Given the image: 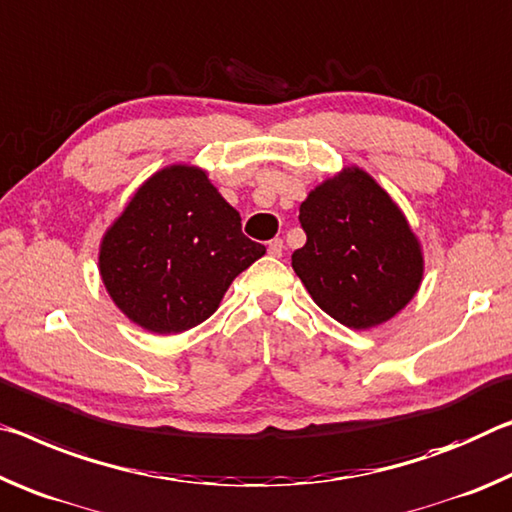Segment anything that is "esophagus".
Instances as JSON below:
<instances>
[{
  "mask_svg": "<svg viewBox=\"0 0 512 512\" xmlns=\"http://www.w3.org/2000/svg\"><path fill=\"white\" fill-rule=\"evenodd\" d=\"M267 254L274 256V258H279L283 254V240L281 238H274V240L267 242Z\"/></svg>",
  "mask_w": 512,
  "mask_h": 512,
  "instance_id": "34e87169",
  "label": "esophagus"
}]
</instances>
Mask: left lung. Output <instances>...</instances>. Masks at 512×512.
<instances>
[{
	"label": "left lung",
	"instance_id": "obj_1",
	"mask_svg": "<svg viewBox=\"0 0 512 512\" xmlns=\"http://www.w3.org/2000/svg\"><path fill=\"white\" fill-rule=\"evenodd\" d=\"M306 245L292 267L315 304L349 329L388 322L420 288L422 251L370 174L347 167L299 206Z\"/></svg>",
	"mask_w": 512,
	"mask_h": 512
}]
</instances>
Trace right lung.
I'll use <instances>...</instances> for the list:
<instances>
[{
    "label": "right lung",
    "mask_w": 512,
    "mask_h": 512,
    "mask_svg": "<svg viewBox=\"0 0 512 512\" xmlns=\"http://www.w3.org/2000/svg\"><path fill=\"white\" fill-rule=\"evenodd\" d=\"M263 254L206 172L172 165L106 231L99 272L129 320L154 333H181L208 320L231 281Z\"/></svg>",
    "instance_id": "add662e5"
}]
</instances>
